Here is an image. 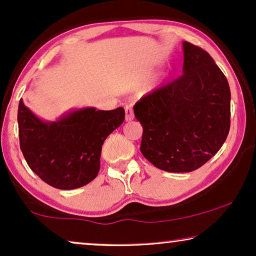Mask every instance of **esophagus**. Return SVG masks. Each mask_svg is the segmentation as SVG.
<instances>
[{
  "label": "esophagus",
  "instance_id": "34e87169",
  "mask_svg": "<svg viewBox=\"0 0 256 256\" xmlns=\"http://www.w3.org/2000/svg\"><path fill=\"white\" fill-rule=\"evenodd\" d=\"M124 112H126V121H132V118H134V112H132V107L126 106Z\"/></svg>",
  "mask_w": 256,
  "mask_h": 256
}]
</instances>
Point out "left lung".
<instances>
[{
  "label": "left lung",
  "mask_w": 256,
  "mask_h": 256,
  "mask_svg": "<svg viewBox=\"0 0 256 256\" xmlns=\"http://www.w3.org/2000/svg\"><path fill=\"white\" fill-rule=\"evenodd\" d=\"M183 74L135 104L141 152L168 172H191L218 152L230 132V90L211 56L183 42Z\"/></svg>",
  "instance_id": "obj_1"
}]
</instances>
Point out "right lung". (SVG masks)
Segmentation results:
<instances>
[{
    "label": "right lung",
    "instance_id": "right-lung-1",
    "mask_svg": "<svg viewBox=\"0 0 256 256\" xmlns=\"http://www.w3.org/2000/svg\"><path fill=\"white\" fill-rule=\"evenodd\" d=\"M20 146L30 169L51 186L72 190L88 184L100 169L107 136L124 124V110H70L56 121L36 116L20 99Z\"/></svg>",
    "mask_w": 256,
    "mask_h": 256
}]
</instances>
